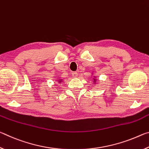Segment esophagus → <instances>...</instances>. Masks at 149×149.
<instances>
[{
  "label": "esophagus",
  "instance_id": "esophagus-1",
  "mask_svg": "<svg viewBox=\"0 0 149 149\" xmlns=\"http://www.w3.org/2000/svg\"><path fill=\"white\" fill-rule=\"evenodd\" d=\"M77 75H78L77 72H72V76H73V77H77Z\"/></svg>",
  "mask_w": 149,
  "mask_h": 149
}]
</instances>
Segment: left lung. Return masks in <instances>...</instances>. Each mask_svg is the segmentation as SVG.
Here are the masks:
<instances>
[{
    "instance_id": "left-lung-1",
    "label": "left lung",
    "mask_w": 149,
    "mask_h": 149,
    "mask_svg": "<svg viewBox=\"0 0 149 149\" xmlns=\"http://www.w3.org/2000/svg\"><path fill=\"white\" fill-rule=\"evenodd\" d=\"M91 76H93V80H92V81H93V84H95V85H96L97 84V76H95V74H94V73H93V72L91 73Z\"/></svg>"
}]
</instances>
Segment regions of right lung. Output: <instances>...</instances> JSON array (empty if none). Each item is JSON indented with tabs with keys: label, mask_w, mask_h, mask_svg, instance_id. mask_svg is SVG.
I'll return each instance as SVG.
<instances>
[{
	"label": "right lung",
	"mask_w": 149,
	"mask_h": 149,
	"mask_svg": "<svg viewBox=\"0 0 149 149\" xmlns=\"http://www.w3.org/2000/svg\"><path fill=\"white\" fill-rule=\"evenodd\" d=\"M57 81H58V84H61L62 83H63L64 81V79H62V78H60L59 77H57Z\"/></svg>",
	"instance_id": "right-lung-1"
}]
</instances>
